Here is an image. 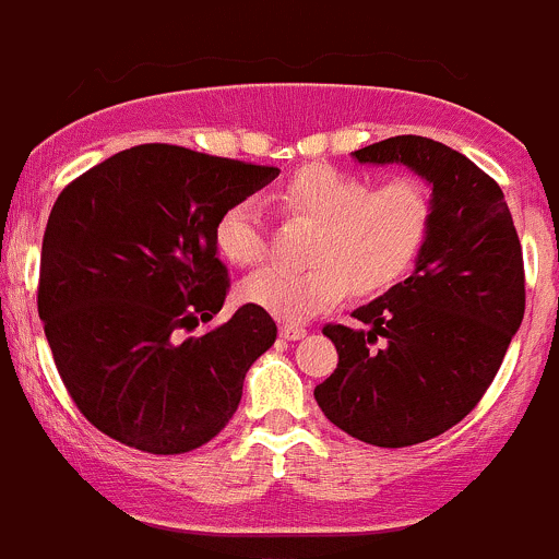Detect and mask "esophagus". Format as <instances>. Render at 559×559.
Wrapping results in <instances>:
<instances>
[{
    "mask_svg": "<svg viewBox=\"0 0 559 559\" xmlns=\"http://www.w3.org/2000/svg\"><path fill=\"white\" fill-rule=\"evenodd\" d=\"M308 334V329L299 324H281V337L284 340H302Z\"/></svg>",
    "mask_w": 559,
    "mask_h": 559,
    "instance_id": "34e87169",
    "label": "esophagus"
}]
</instances>
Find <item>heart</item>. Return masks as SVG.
<instances>
[{"label": "heart", "instance_id": "obj_1", "mask_svg": "<svg viewBox=\"0 0 559 559\" xmlns=\"http://www.w3.org/2000/svg\"><path fill=\"white\" fill-rule=\"evenodd\" d=\"M286 214L316 222L308 270L264 267L240 284V297L264 313L302 324L334 308L354 286L361 295L402 278L418 260L431 227V195L415 176L374 185L345 168L302 166L281 185ZM214 246L238 267L264 260V225L257 201H238L219 214Z\"/></svg>", "mask_w": 559, "mask_h": 559}]
</instances>
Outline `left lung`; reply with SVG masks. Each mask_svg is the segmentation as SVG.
<instances>
[{
    "label": "left lung",
    "mask_w": 559,
    "mask_h": 559,
    "mask_svg": "<svg viewBox=\"0 0 559 559\" xmlns=\"http://www.w3.org/2000/svg\"><path fill=\"white\" fill-rule=\"evenodd\" d=\"M399 163L431 187V227L415 270L354 310L369 329L326 324L337 369L316 385L321 413L378 448L439 437L490 388L525 316V267L503 192L466 155L423 136L356 150ZM378 336L383 349H372Z\"/></svg>",
    "instance_id": "1"
}]
</instances>
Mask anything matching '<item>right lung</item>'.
Segmentation results:
<instances>
[{"label":"right lung","instance_id":"add662e5","mask_svg":"<svg viewBox=\"0 0 559 559\" xmlns=\"http://www.w3.org/2000/svg\"><path fill=\"white\" fill-rule=\"evenodd\" d=\"M278 174L141 144L58 195L37 308L58 374L98 431L152 455H179L230 423L246 372L275 343V321L243 305L201 337L187 332L214 319L230 289L216 219Z\"/></svg>","mask_w":559,"mask_h":559}]
</instances>
